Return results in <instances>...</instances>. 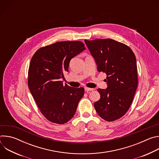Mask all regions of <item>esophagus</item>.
I'll list each match as a JSON object with an SVG mask.
<instances>
[{"label": "esophagus", "instance_id": "obj_1", "mask_svg": "<svg viewBox=\"0 0 159 159\" xmlns=\"http://www.w3.org/2000/svg\"><path fill=\"white\" fill-rule=\"evenodd\" d=\"M94 90V89H93V88H89V87H85V91H92V90Z\"/></svg>", "mask_w": 159, "mask_h": 159}]
</instances>
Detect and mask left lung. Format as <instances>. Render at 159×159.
<instances>
[{
	"label": "left lung",
	"instance_id": "left-lung-1",
	"mask_svg": "<svg viewBox=\"0 0 159 159\" xmlns=\"http://www.w3.org/2000/svg\"><path fill=\"white\" fill-rule=\"evenodd\" d=\"M84 41L96 60L98 71L107 75V88L98 89L101 98L94 102L95 109L106 121L118 120L129 109L137 88L135 55L126 44L110 38Z\"/></svg>",
	"mask_w": 159,
	"mask_h": 159
}]
</instances>
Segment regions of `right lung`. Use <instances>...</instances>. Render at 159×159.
<instances>
[{
    "mask_svg": "<svg viewBox=\"0 0 159 159\" xmlns=\"http://www.w3.org/2000/svg\"><path fill=\"white\" fill-rule=\"evenodd\" d=\"M80 41H58L38 49L28 70V84L43 115L48 121L64 124L74 116L84 89L63 85L70 60L84 50Z\"/></svg>",
    "mask_w": 159,
    "mask_h": 159,
    "instance_id": "add662e5",
    "label": "right lung"
}]
</instances>
